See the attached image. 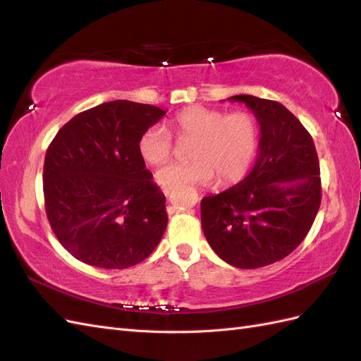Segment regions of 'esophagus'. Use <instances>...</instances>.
I'll list each match as a JSON object with an SVG mask.
<instances>
[{"mask_svg":"<svg viewBox=\"0 0 361 361\" xmlns=\"http://www.w3.org/2000/svg\"><path fill=\"white\" fill-rule=\"evenodd\" d=\"M162 192L166 194V195H169L171 192V187H162Z\"/></svg>","mask_w":361,"mask_h":361,"instance_id":"34e87169","label":"esophagus"}]
</instances>
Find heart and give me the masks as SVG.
I'll return each instance as SVG.
<instances>
[{
	"label": "heart",
	"mask_w": 361,
	"mask_h": 361,
	"mask_svg": "<svg viewBox=\"0 0 361 361\" xmlns=\"http://www.w3.org/2000/svg\"><path fill=\"white\" fill-rule=\"evenodd\" d=\"M179 140H194L190 162H171L157 171L164 187L207 185L215 178L221 185L243 180L257 155L260 129L247 110L227 113L221 108L190 105L170 118ZM138 155L149 166H159L173 152V138L162 126H150L140 135Z\"/></svg>",
	"instance_id": "obj_1"
}]
</instances>
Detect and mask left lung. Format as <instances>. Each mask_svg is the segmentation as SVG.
I'll return each instance as SVG.
<instances>
[{"label": "left lung", "mask_w": 361, "mask_h": 361, "mask_svg": "<svg viewBox=\"0 0 361 361\" xmlns=\"http://www.w3.org/2000/svg\"><path fill=\"white\" fill-rule=\"evenodd\" d=\"M244 102L260 125L259 157L239 183L202 199L207 243L227 264L253 269L290 255L321 206L319 159L312 135L280 102L251 94Z\"/></svg>", "instance_id": "8db88e82"}]
</instances>
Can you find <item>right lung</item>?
<instances>
[{
    "instance_id": "add662e5",
    "label": "right lung",
    "mask_w": 361,
    "mask_h": 361,
    "mask_svg": "<svg viewBox=\"0 0 361 361\" xmlns=\"http://www.w3.org/2000/svg\"><path fill=\"white\" fill-rule=\"evenodd\" d=\"M166 111L111 101L76 114L54 137L43 164L52 232L84 264L125 269L150 256L167 227L166 195L137 143Z\"/></svg>"
}]
</instances>
